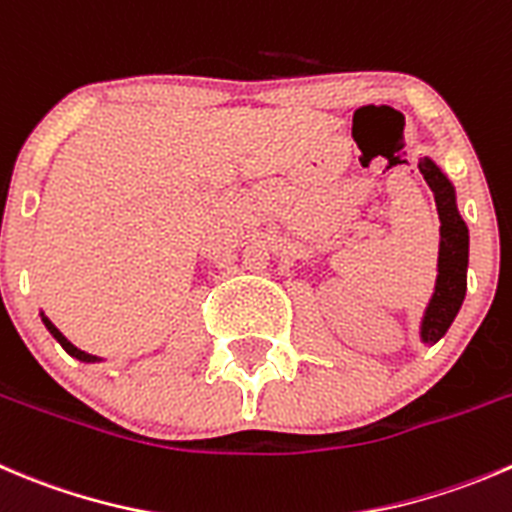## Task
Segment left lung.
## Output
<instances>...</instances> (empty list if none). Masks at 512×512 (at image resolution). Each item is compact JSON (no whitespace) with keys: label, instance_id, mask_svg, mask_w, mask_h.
I'll return each mask as SVG.
<instances>
[{"label":"left lung","instance_id":"1","mask_svg":"<svg viewBox=\"0 0 512 512\" xmlns=\"http://www.w3.org/2000/svg\"><path fill=\"white\" fill-rule=\"evenodd\" d=\"M420 172L435 195L440 217V252H438V280L435 292L425 307L423 325H420V340L433 345L448 332L465 300V272H468V227L458 212L455 202V187L448 177L440 172L430 157L420 160Z\"/></svg>","mask_w":512,"mask_h":512}]
</instances>
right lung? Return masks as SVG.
I'll use <instances>...</instances> for the list:
<instances>
[{
	"label": "right lung",
	"mask_w": 512,
	"mask_h": 512,
	"mask_svg": "<svg viewBox=\"0 0 512 512\" xmlns=\"http://www.w3.org/2000/svg\"><path fill=\"white\" fill-rule=\"evenodd\" d=\"M42 322H44V327H47V330L52 332L54 340H57L59 345H62L64 350H67L72 357H77V360H82V362H97V360H99V357H94V355H89V352H84V350H79V347H74L72 342H69L67 337H64L62 332H59L57 327L52 325V320H49V317H44V312H42Z\"/></svg>",
	"instance_id": "1"
}]
</instances>
